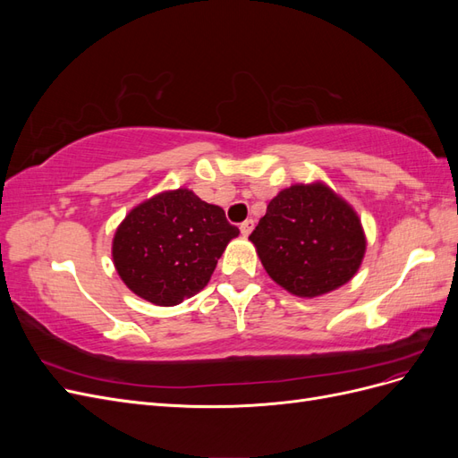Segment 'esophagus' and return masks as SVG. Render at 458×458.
<instances>
[{
    "mask_svg": "<svg viewBox=\"0 0 458 458\" xmlns=\"http://www.w3.org/2000/svg\"><path fill=\"white\" fill-rule=\"evenodd\" d=\"M252 229H254V219H244L241 224V233L244 234V237H248V234L252 233Z\"/></svg>",
    "mask_w": 458,
    "mask_h": 458,
    "instance_id": "34e87169",
    "label": "esophagus"
}]
</instances>
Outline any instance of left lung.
<instances>
[{"mask_svg":"<svg viewBox=\"0 0 458 458\" xmlns=\"http://www.w3.org/2000/svg\"><path fill=\"white\" fill-rule=\"evenodd\" d=\"M250 241L271 279L301 298L348 283L365 254L357 214L321 183L281 191Z\"/></svg>","mask_w":458,"mask_h":458,"instance_id":"obj_1","label":"left lung"}]
</instances>
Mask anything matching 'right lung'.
<instances>
[{"label": "right lung", "instance_id": "obj_1", "mask_svg": "<svg viewBox=\"0 0 458 458\" xmlns=\"http://www.w3.org/2000/svg\"><path fill=\"white\" fill-rule=\"evenodd\" d=\"M237 234L219 206L177 189L133 208L114 234L113 258L137 296L175 306L208 284Z\"/></svg>", "mask_w": 458, "mask_h": 458}]
</instances>
